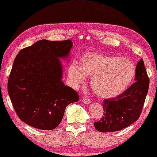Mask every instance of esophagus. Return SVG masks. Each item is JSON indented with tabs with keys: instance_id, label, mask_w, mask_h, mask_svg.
I'll return each mask as SVG.
<instances>
[{
	"instance_id": "obj_1",
	"label": "esophagus",
	"mask_w": 157,
	"mask_h": 157,
	"mask_svg": "<svg viewBox=\"0 0 157 157\" xmlns=\"http://www.w3.org/2000/svg\"><path fill=\"white\" fill-rule=\"evenodd\" d=\"M82 101L85 104H86V105H89L90 103H91V100H90L89 98H88V97H83L82 98Z\"/></svg>"
}]
</instances>
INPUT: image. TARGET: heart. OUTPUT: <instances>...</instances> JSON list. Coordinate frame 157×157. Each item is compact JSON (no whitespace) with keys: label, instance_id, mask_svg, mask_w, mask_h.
Segmentation results:
<instances>
[{"label":"heart","instance_id":"obj_1","mask_svg":"<svg viewBox=\"0 0 157 157\" xmlns=\"http://www.w3.org/2000/svg\"><path fill=\"white\" fill-rule=\"evenodd\" d=\"M134 64L125 57L108 56L97 52H87L80 64L73 62L68 68L71 83L78 86L86 76H91L94 92L102 98H111L120 94L134 79Z\"/></svg>","mask_w":157,"mask_h":157}]
</instances>
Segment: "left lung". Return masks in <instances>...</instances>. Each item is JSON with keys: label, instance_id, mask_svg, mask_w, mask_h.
Returning a JSON list of instances; mask_svg holds the SVG:
<instances>
[{"label": "left lung", "instance_id": "left-lung-1", "mask_svg": "<svg viewBox=\"0 0 157 157\" xmlns=\"http://www.w3.org/2000/svg\"><path fill=\"white\" fill-rule=\"evenodd\" d=\"M135 82L122 94L104 100V116L94 123L100 132H113L131 125L140 116L149 87V79L142 59L136 67Z\"/></svg>", "mask_w": 157, "mask_h": 157}]
</instances>
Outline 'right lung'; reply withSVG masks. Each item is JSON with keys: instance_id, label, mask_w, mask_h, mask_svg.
Returning <instances> with one entry per match:
<instances>
[{"instance_id": "1", "label": "right lung", "mask_w": 157, "mask_h": 157, "mask_svg": "<svg viewBox=\"0 0 157 157\" xmlns=\"http://www.w3.org/2000/svg\"><path fill=\"white\" fill-rule=\"evenodd\" d=\"M70 40H40L19 52L8 80V93L19 118L27 125L50 131L59 125L68 104L79 95L63 82L60 59L69 61Z\"/></svg>"}]
</instances>
